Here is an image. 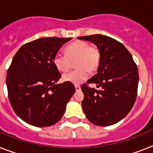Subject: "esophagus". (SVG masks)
<instances>
[{
    "label": "esophagus",
    "instance_id": "1",
    "mask_svg": "<svg viewBox=\"0 0 153 153\" xmlns=\"http://www.w3.org/2000/svg\"><path fill=\"white\" fill-rule=\"evenodd\" d=\"M74 87H75V90H76V91H79L80 90H81V87H80L79 85H75V86H74Z\"/></svg>",
    "mask_w": 153,
    "mask_h": 153
}]
</instances>
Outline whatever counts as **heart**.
<instances>
[{
	"label": "heart",
	"instance_id": "heart-1",
	"mask_svg": "<svg viewBox=\"0 0 153 153\" xmlns=\"http://www.w3.org/2000/svg\"><path fill=\"white\" fill-rule=\"evenodd\" d=\"M66 54L57 52L53 57L55 67L59 71L65 72L71 67L72 62H75L78 68L73 71L62 74L64 82L75 85L81 84L88 79L90 71L98 68L100 62V51L96 46L89 45L86 42L75 41L65 49Z\"/></svg>",
	"mask_w": 153,
	"mask_h": 153
}]
</instances>
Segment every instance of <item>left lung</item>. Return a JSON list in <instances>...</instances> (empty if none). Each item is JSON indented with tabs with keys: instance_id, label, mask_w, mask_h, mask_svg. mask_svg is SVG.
Instances as JSON below:
<instances>
[{
	"instance_id": "left-lung-1",
	"label": "left lung",
	"mask_w": 153,
	"mask_h": 153,
	"mask_svg": "<svg viewBox=\"0 0 153 153\" xmlns=\"http://www.w3.org/2000/svg\"><path fill=\"white\" fill-rule=\"evenodd\" d=\"M92 42L100 51L98 73L87 83H94L96 90L84 83L82 106L89 121L96 126L117 123L129 113L137 95V67L123 44L111 37L92 35L78 37Z\"/></svg>"
}]
</instances>
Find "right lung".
Wrapping results in <instances>:
<instances>
[{"instance_id": "right-lung-1", "label": "right lung", "mask_w": 153, "mask_h": 153, "mask_svg": "<svg viewBox=\"0 0 153 153\" xmlns=\"http://www.w3.org/2000/svg\"><path fill=\"white\" fill-rule=\"evenodd\" d=\"M71 39H37L23 45L14 55L6 76L8 99L16 115L26 123L47 127L63 116L75 88L71 82L56 83L61 74L53 57Z\"/></svg>"}]
</instances>
